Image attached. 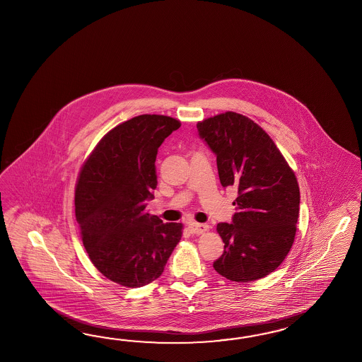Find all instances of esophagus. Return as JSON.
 <instances>
[{
    "label": "esophagus",
    "instance_id": "esophagus-1",
    "mask_svg": "<svg viewBox=\"0 0 362 362\" xmlns=\"http://www.w3.org/2000/svg\"><path fill=\"white\" fill-rule=\"evenodd\" d=\"M189 230H191V233L192 234H204L205 231H208L209 230V225H206V223H197V222H192V223H189Z\"/></svg>",
    "mask_w": 362,
    "mask_h": 362
}]
</instances>
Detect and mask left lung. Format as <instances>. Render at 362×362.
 <instances>
[{"label": "left lung", "instance_id": "obj_1", "mask_svg": "<svg viewBox=\"0 0 362 362\" xmlns=\"http://www.w3.org/2000/svg\"><path fill=\"white\" fill-rule=\"evenodd\" d=\"M197 129L217 156L222 187L238 189L233 223L217 225L225 251L213 267L231 281H255L272 274L293 246L297 177L269 134L247 116L228 111L199 122Z\"/></svg>", "mask_w": 362, "mask_h": 362}]
</instances>
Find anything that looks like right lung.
Segmentation results:
<instances>
[{"instance_id":"1","label":"right lung","mask_w":362,"mask_h":362,"mask_svg":"<svg viewBox=\"0 0 362 362\" xmlns=\"http://www.w3.org/2000/svg\"><path fill=\"white\" fill-rule=\"evenodd\" d=\"M180 127L165 115H140L103 136L81 168L74 205L91 263L127 288L148 285L163 272L183 225L146 213L157 188L160 144Z\"/></svg>"}]
</instances>
